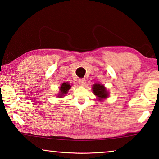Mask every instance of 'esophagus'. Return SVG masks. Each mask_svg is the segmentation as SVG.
Instances as JSON below:
<instances>
[{
    "label": "esophagus",
    "instance_id": "1",
    "mask_svg": "<svg viewBox=\"0 0 159 159\" xmlns=\"http://www.w3.org/2000/svg\"><path fill=\"white\" fill-rule=\"evenodd\" d=\"M79 83L80 85H85V84H86V80L84 79H80L79 80Z\"/></svg>",
    "mask_w": 159,
    "mask_h": 159
}]
</instances>
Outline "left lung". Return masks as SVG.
I'll return each mask as SVG.
<instances>
[{"instance_id":"obj_1","label":"left lung","mask_w":159,"mask_h":159,"mask_svg":"<svg viewBox=\"0 0 159 159\" xmlns=\"http://www.w3.org/2000/svg\"><path fill=\"white\" fill-rule=\"evenodd\" d=\"M93 90L94 95L99 98V100L107 98L108 96V93L106 90V89L104 87V85H102L99 84H95L93 85Z\"/></svg>"}]
</instances>
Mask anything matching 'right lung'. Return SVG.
Returning a JSON list of instances; mask_svg holds the SVG:
<instances>
[{"mask_svg": "<svg viewBox=\"0 0 159 159\" xmlns=\"http://www.w3.org/2000/svg\"><path fill=\"white\" fill-rule=\"evenodd\" d=\"M70 85L69 84V83H64L61 85V88H60V94L59 95V98H61L62 96H64V95H66L68 90L70 89Z\"/></svg>", "mask_w": 159, "mask_h": 159, "instance_id": "1", "label": "right lung"}]
</instances>
